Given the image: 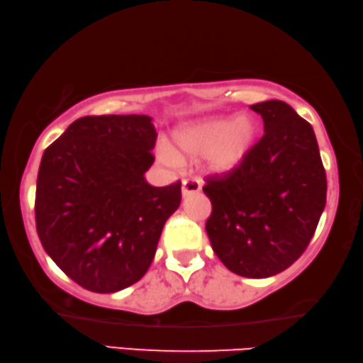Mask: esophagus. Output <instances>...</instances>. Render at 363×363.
Returning <instances> with one entry per match:
<instances>
[{"mask_svg":"<svg viewBox=\"0 0 363 363\" xmlns=\"http://www.w3.org/2000/svg\"><path fill=\"white\" fill-rule=\"evenodd\" d=\"M199 191H201V185H199L198 180H194V178H188V180H183V183H182V194L183 196L199 193Z\"/></svg>","mask_w":363,"mask_h":363,"instance_id":"esophagus-1","label":"esophagus"}]
</instances>
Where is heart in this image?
<instances>
[{"label":"heart","instance_id":"1","mask_svg":"<svg viewBox=\"0 0 363 363\" xmlns=\"http://www.w3.org/2000/svg\"><path fill=\"white\" fill-rule=\"evenodd\" d=\"M257 128L251 117L236 116L227 121L211 117L183 127L175 135L176 154L169 145L159 146V159L172 169H178L182 160L204 157L206 169L213 175H228L245 162L254 147Z\"/></svg>","mask_w":363,"mask_h":363}]
</instances>
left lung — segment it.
<instances>
[{
	"instance_id": "8db88e82",
	"label": "left lung",
	"mask_w": 363,
	"mask_h": 363,
	"mask_svg": "<svg viewBox=\"0 0 363 363\" xmlns=\"http://www.w3.org/2000/svg\"><path fill=\"white\" fill-rule=\"evenodd\" d=\"M264 136L233 174L209 177L206 231L236 275L269 278L286 270L311 242L326 204V175L315 133L289 104H252Z\"/></svg>"
}]
</instances>
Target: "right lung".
I'll return each instance as SVG.
<instances>
[{"label": "right lung", "mask_w": 363, "mask_h": 363, "mask_svg": "<svg viewBox=\"0 0 363 363\" xmlns=\"http://www.w3.org/2000/svg\"><path fill=\"white\" fill-rule=\"evenodd\" d=\"M156 128L150 116H86L46 147L35 220L41 245L70 280L116 293L141 280L182 183L151 186Z\"/></svg>", "instance_id": "add662e5"}]
</instances>
